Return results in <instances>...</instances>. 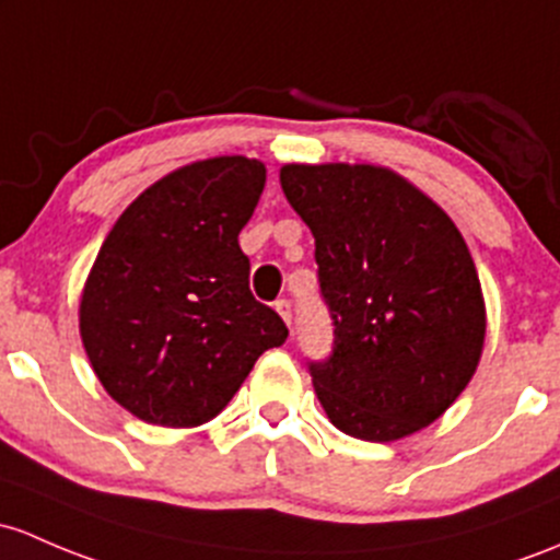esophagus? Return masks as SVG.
Here are the masks:
<instances>
[{
    "instance_id": "1",
    "label": "esophagus",
    "mask_w": 560,
    "mask_h": 560,
    "mask_svg": "<svg viewBox=\"0 0 560 560\" xmlns=\"http://www.w3.org/2000/svg\"><path fill=\"white\" fill-rule=\"evenodd\" d=\"M276 311H279L281 319L287 322V327H292V305H290V300H276Z\"/></svg>"
}]
</instances>
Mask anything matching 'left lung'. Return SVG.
<instances>
[{"label": "left lung", "mask_w": 560, "mask_h": 560, "mask_svg": "<svg viewBox=\"0 0 560 560\" xmlns=\"http://www.w3.org/2000/svg\"><path fill=\"white\" fill-rule=\"evenodd\" d=\"M281 190L316 241L335 349L311 364L340 432L394 443L438 421L478 370L486 300L453 220L373 163H284Z\"/></svg>", "instance_id": "left-lung-1"}]
</instances>
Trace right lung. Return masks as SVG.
<instances>
[{
    "mask_svg": "<svg viewBox=\"0 0 560 560\" xmlns=\"http://www.w3.org/2000/svg\"><path fill=\"white\" fill-rule=\"evenodd\" d=\"M265 163L217 155L152 182L115 222L80 295V338L104 392L147 423L222 413L262 351L287 340L249 292L241 228Z\"/></svg>",
    "mask_w": 560,
    "mask_h": 560,
    "instance_id": "1",
    "label": "right lung"
}]
</instances>
